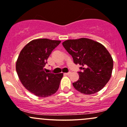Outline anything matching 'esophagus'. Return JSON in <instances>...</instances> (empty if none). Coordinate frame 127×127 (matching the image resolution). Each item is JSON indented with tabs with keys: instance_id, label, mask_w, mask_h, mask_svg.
Returning a JSON list of instances; mask_svg holds the SVG:
<instances>
[{
	"instance_id": "esophagus-1",
	"label": "esophagus",
	"mask_w": 127,
	"mask_h": 127,
	"mask_svg": "<svg viewBox=\"0 0 127 127\" xmlns=\"http://www.w3.org/2000/svg\"><path fill=\"white\" fill-rule=\"evenodd\" d=\"M71 73V72H68V73H65V75H70V74Z\"/></svg>"
}]
</instances>
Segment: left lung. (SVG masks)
<instances>
[{"label":"left lung","mask_w":127,"mask_h":127,"mask_svg":"<svg viewBox=\"0 0 127 127\" xmlns=\"http://www.w3.org/2000/svg\"><path fill=\"white\" fill-rule=\"evenodd\" d=\"M75 64L81 65L79 79L73 83L77 91L93 95L102 90L112 75L113 59L101 43L88 38L68 39L62 42Z\"/></svg>","instance_id":"left-lung-1"}]
</instances>
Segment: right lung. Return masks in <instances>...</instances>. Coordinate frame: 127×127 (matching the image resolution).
Segmentation results:
<instances>
[{
    "label": "right lung",
    "mask_w": 127,
    "mask_h": 127,
    "mask_svg": "<svg viewBox=\"0 0 127 127\" xmlns=\"http://www.w3.org/2000/svg\"><path fill=\"white\" fill-rule=\"evenodd\" d=\"M61 42L49 39L32 40L18 56L16 70L20 80L26 90L38 97L51 96L59 88L63 73H47L44 66L52 51Z\"/></svg>",
    "instance_id": "1"
}]
</instances>
